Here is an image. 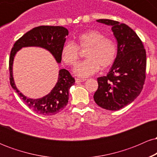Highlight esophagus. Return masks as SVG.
<instances>
[{
    "instance_id": "esophagus-1",
    "label": "esophagus",
    "mask_w": 157,
    "mask_h": 157,
    "mask_svg": "<svg viewBox=\"0 0 157 157\" xmlns=\"http://www.w3.org/2000/svg\"><path fill=\"white\" fill-rule=\"evenodd\" d=\"M75 81H76V82H84V81H86V79L76 78L75 79Z\"/></svg>"
}]
</instances>
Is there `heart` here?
Here are the masks:
<instances>
[{
	"mask_svg": "<svg viewBox=\"0 0 157 157\" xmlns=\"http://www.w3.org/2000/svg\"><path fill=\"white\" fill-rule=\"evenodd\" d=\"M77 45L80 48H87V59L78 63L74 68V73L80 77H87L100 69V66L105 68L114 62L117 48L114 41L105 37L102 32L89 30L77 37ZM62 60L66 64L74 65L79 58V48L75 43L68 41L61 50Z\"/></svg>",
	"mask_w": 157,
	"mask_h": 157,
	"instance_id": "1",
	"label": "heart"
}]
</instances>
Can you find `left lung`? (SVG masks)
<instances>
[{"mask_svg":"<svg viewBox=\"0 0 157 157\" xmlns=\"http://www.w3.org/2000/svg\"><path fill=\"white\" fill-rule=\"evenodd\" d=\"M97 21L111 27L117 41V53L107 75L97 78L98 89L94 100L102 109L117 111L141 93L145 80L146 52L136 32L125 23L109 19Z\"/></svg>","mask_w":157,"mask_h":157,"instance_id":"left-lung-1","label":"left lung"}]
</instances>
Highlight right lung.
Masks as SVG:
<instances>
[{
	"mask_svg": "<svg viewBox=\"0 0 157 157\" xmlns=\"http://www.w3.org/2000/svg\"><path fill=\"white\" fill-rule=\"evenodd\" d=\"M68 35L67 29L63 26H40L26 32L14 44L10 53V84L19 97L29 109L42 115H54L66 107L68 101V91L75 82L67 70L59 71L58 79L55 87L46 96L37 99L29 98L23 95L16 87L13 77V62L17 52L23 47H40L52 54L57 63H60L61 50Z\"/></svg>",
	"mask_w": 157,
	"mask_h": 157,
	"instance_id": "obj_1",
	"label": "right lung"
}]
</instances>
